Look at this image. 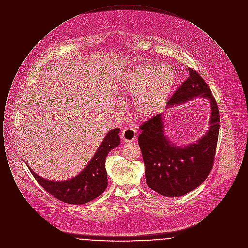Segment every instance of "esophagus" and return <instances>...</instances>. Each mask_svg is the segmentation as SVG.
Masks as SVG:
<instances>
[{
    "label": "esophagus",
    "instance_id": "1",
    "mask_svg": "<svg viewBox=\"0 0 248 248\" xmlns=\"http://www.w3.org/2000/svg\"><path fill=\"white\" fill-rule=\"evenodd\" d=\"M122 140L124 142L134 141L137 138V133L136 130L131 128V127H127L122 131L121 134Z\"/></svg>",
    "mask_w": 248,
    "mask_h": 248
}]
</instances>
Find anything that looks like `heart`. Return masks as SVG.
Returning a JSON list of instances; mask_svg holds the SVG:
<instances>
[{"label":"heart","mask_w":248,"mask_h":248,"mask_svg":"<svg viewBox=\"0 0 248 248\" xmlns=\"http://www.w3.org/2000/svg\"><path fill=\"white\" fill-rule=\"evenodd\" d=\"M175 84V71L168 64H142L126 71L120 83L121 93L134 95L137 117L149 119L165 106Z\"/></svg>","instance_id":"1"}]
</instances>
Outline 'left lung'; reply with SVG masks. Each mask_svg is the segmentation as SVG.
I'll return each instance as SVG.
<instances>
[{"label": "left lung", "mask_w": 248, "mask_h": 248, "mask_svg": "<svg viewBox=\"0 0 248 248\" xmlns=\"http://www.w3.org/2000/svg\"><path fill=\"white\" fill-rule=\"evenodd\" d=\"M189 76L175 91L167 108L196 96L211 101L210 127L197 143L178 148L164 133V116L156 114L143 123L139 137L148 186L166 197L182 196L206 179L212 170L219 131V111L211 90L200 74L189 68Z\"/></svg>", "instance_id": "obj_1"}]
</instances>
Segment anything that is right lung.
I'll list each match as a JSON object with an SVG mask.
<instances>
[{"label":"right lung","mask_w":248,"mask_h":248,"mask_svg":"<svg viewBox=\"0 0 248 248\" xmlns=\"http://www.w3.org/2000/svg\"><path fill=\"white\" fill-rule=\"evenodd\" d=\"M120 129L109 131L90 163L75 177L67 181H49L39 177L30 167L37 182L58 200L70 204H83L98 197L108 186L105 160L120 144Z\"/></svg>","instance_id":"1"}]
</instances>
